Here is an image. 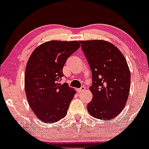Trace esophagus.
Wrapping results in <instances>:
<instances>
[{
  "mask_svg": "<svg viewBox=\"0 0 149 149\" xmlns=\"http://www.w3.org/2000/svg\"><path fill=\"white\" fill-rule=\"evenodd\" d=\"M84 90H85V87H84V86H81V87L79 89V92H81V91H84Z\"/></svg>",
  "mask_w": 149,
  "mask_h": 149,
  "instance_id": "esophagus-1",
  "label": "esophagus"
}]
</instances>
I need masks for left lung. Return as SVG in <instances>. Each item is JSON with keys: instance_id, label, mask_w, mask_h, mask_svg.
<instances>
[{"instance_id": "obj_1", "label": "left lung", "mask_w": 149, "mask_h": 149, "mask_svg": "<svg viewBox=\"0 0 149 149\" xmlns=\"http://www.w3.org/2000/svg\"><path fill=\"white\" fill-rule=\"evenodd\" d=\"M79 42L92 73L89 89L93 98L87 105L88 112L98 119H113L124 109L129 96L131 75L127 63L108 41Z\"/></svg>"}]
</instances>
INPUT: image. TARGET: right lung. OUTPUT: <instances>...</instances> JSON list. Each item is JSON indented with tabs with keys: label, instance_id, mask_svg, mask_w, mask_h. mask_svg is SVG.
Listing matches in <instances>:
<instances>
[{
	"label": "right lung",
	"instance_id": "obj_1",
	"mask_svg": "<svg viewBox=\"0 0 149 149\" xmlns=\"http://www.w3.org/2000/svg\"><path fill=\"white\" fill-rule=\"evenodd\" d=\"M79 47L77 41H50L30 56L25 70V93L31 110L43 123H56L67 114L76 91L59 81L64 77L66 61Z\"/></svg>",
	"mask_w": 149,
	"mask_h": 149
}]
</instances>
